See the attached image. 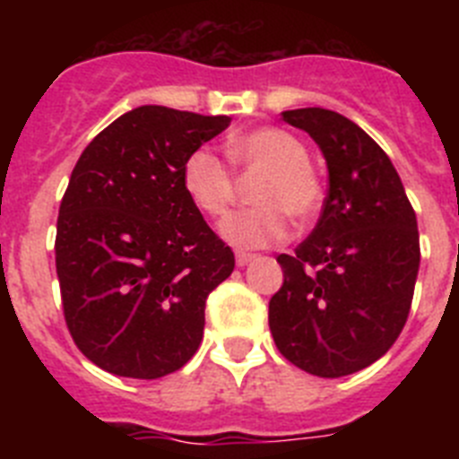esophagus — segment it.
<instances>
[{
    "label": "esophagus",
    "mask_w": 459,
    "mask_h": 459,
    "mask_svg": "<svg viewBox=\"0 0 459 459\" xmlns=\"http://www.w3.org/2000/svg\"><path fill=\"white\" fill-rule=\"evenodd\" d=\"M255 255H250V253H237V266H248L250 262H255Z\"/></svg>",
    "instance_id": "esophagus-1"
}]
</instances>
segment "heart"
Segmentation results:
<instances>
[{
	"mask_svg": "<svg viewBox=\"0 0 459 459\" xmlns=\"http://www.w3.org/2000/svg\"><path fill=\"white\" fill-rule=\"evenodd\" d=\"M227 156L243 172H262L250 200L257 206L230 213L218 234L238 250L269 248L285 241L290 222L312 221L322 209L324 190L301 140L282 128L264 126L227 140ZM181 186L204 216H222L234 200V177L211 149H195L181 165Z\"/></svg>",
	"mask_w": 459,
	"mask_h": 459,
	"instance_id": "1",
	"label": "heart"
}]
</instances>
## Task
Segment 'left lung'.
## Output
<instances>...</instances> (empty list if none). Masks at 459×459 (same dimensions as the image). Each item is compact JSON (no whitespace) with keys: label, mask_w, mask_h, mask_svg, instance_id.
Returning a JSON list of instances; mask_svg holds the SVG:
<instances>
[{"label":"left lung","mask_w":459,"mask_h":459,"mask_svg":"<svg viewBox=\"0 0 459 459\" xmlns=\"http://www.w3.org/2000/svg\"><path fill=\"white\" fill-rule=\"evenodd\" d=\"M282 119L322 149L328 195L310 237L280 255L282 287L269 301L280 354L317 377L372 366L403 333L420 264L416 213L391 158L333 109Z\"/></svg>","instance_id":"obj_1"}]
</instances>
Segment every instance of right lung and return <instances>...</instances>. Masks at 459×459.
<instances>
[{
	"instance_id": "obj_1",
	"label": "right lung",
	"mask_w": 459,
	"mask_h": 459,
	"mask_svg": "<svg viewBox=\"0 0 459 459\" xmlns=\"http://www.w3.org/2000/svg\"><path fill=\"white\" fill-rule=\"evenodd\" d=\"M230 117L142 105L89 142L56 221V275L78 350L103 370L158 379L204 335L206 296L234 253L181 186L186 156Z\"/></svg>"
}]
</instances>
